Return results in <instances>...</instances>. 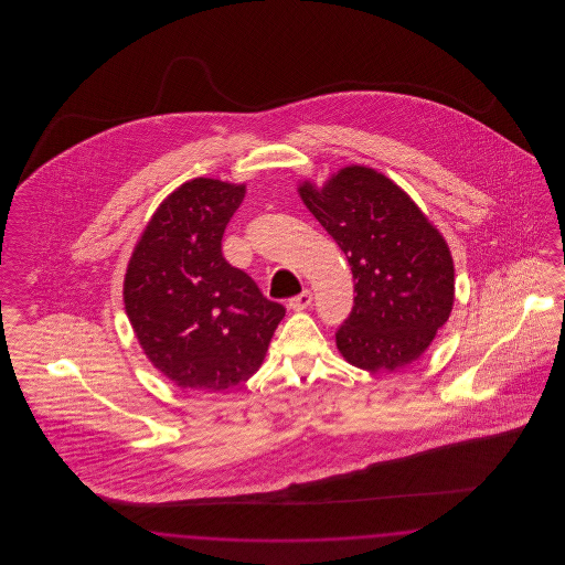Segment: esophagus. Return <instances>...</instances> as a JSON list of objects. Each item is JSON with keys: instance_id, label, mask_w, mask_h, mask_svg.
I'll use <instances>...</instances> for the list:
<instances>
[{"instance_id": "34e87169", "label": "esophagus", "mask_w": 565, "mask_h": 565, "mask_svg": "<svg viewBox=\"0 0 565 565\" xmlns=\"http://www.w3.org/2000/svg\"><path fill=\"white\" fill-rule=\"evenodd\" d=\"M311 300H313V295L309 292V290H302L300 295L295 296V298H290V309L292 311H305V309H309L311 307Z\"/></svg>"}]
</instances>
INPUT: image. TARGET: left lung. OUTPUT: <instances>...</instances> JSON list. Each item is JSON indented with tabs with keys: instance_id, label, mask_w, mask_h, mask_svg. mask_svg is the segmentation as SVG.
<instances>
[{
	"instance_id": "8db88e82",
	"label": "left lung",
	"mask_w": 565,
	"mask_h": 565,
	"mask_svg": "<svg viewBox=\"0 0 565 565\" xmlns=\"http://www.w3.org/2000/svg\"><path fill=\"white\" fill-rule=\"evenodd\" d=\"M298 194L343 249L355 281L337 350L371 373L417 362L456 300L454 256L440 231L373 167L348 164L322 186L302 180Z\"/></svg>"
}]
</instances>
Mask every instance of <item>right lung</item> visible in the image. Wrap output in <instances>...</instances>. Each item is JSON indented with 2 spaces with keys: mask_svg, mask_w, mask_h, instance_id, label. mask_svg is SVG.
Listing matches in <instances>:
<instances>
[{
  "mask_svg": "<svg viewBox=\"0 0 565 565\" xmlns=\"http://www.w3.org/2000/svg\"><path fill=\"white\" fill-rule=\"evenodd\" d=\"M245 184L194 178L148 220L125 273V311L152 366L173 385L224 392L254 375L286 309L222 256Z\"/></svg>",
  "mask_w": 565,
  "mask_h": 565,
  "instance_id": "right-lung-1",
  "label": "right lung"
}]
</instances>
